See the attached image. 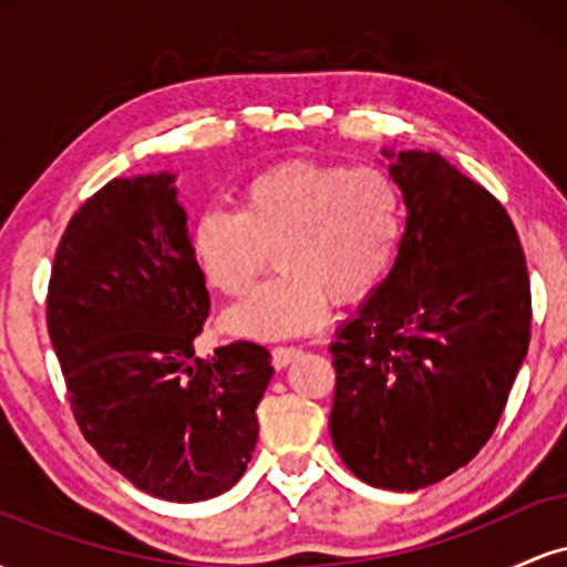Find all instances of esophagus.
Returning a JSON list of instances; mask_svg holds the SVG:
<instances>
[{"label":"esophagus","instance_id":"obj_1","mask_svg":"<svg viewBox=\"0 0 567 567\" xmlns=\"http://www.w3.org/2000/svg\"><path fill=\"white\" fill-rule=\"evenodd\" d=\"M298 354H301V349L298 347H275L271 349V362H275L277 370H282L288 368Z\"/></svg>","mask_w":567,"mask_h":567}]
</instances>
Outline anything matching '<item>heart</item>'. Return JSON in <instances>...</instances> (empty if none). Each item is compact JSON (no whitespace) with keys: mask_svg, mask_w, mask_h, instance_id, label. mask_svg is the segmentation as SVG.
<instances>
[{"mask_svg":"<svg viewBox=\"0 0 567 567\" xmlns=\"http://www.w3.org/2000/svg\"><path fill=\"white\" fill-rule=\"evenodd\" d=\"M402 237V192L386 167L285 162L250 181L239 210H207L194 256L210 288L239 298L269 266L277 275L226 311L224 328L282 341L322 322L328 301L365 298L386 277Z\"/></svg>","mask_w":567,"mask_h":567,"instance_id":"1","label":"heart"}]
</instances>
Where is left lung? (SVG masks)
Returning a JSON list of instances; mask_svg holds the SVG:
<instances>
[{
    "label": "left lung",
    "instance_id": "obj_1",
    "mask_svg": "<svg viewBox=\"0 0 567 567\" xmlns=\"http://www.w3.org/2000/svg\"><path fill=\"white\" fill-rule=\"evenodd\" d=\"M389 173L405 234L389 277L330 343V437L362 483L419 491L496 432L530 343V279L491 192L434 152H400Z\"/></svg>",
    "mask_w": 567,
    "mask_h": 567
}]
</instances>
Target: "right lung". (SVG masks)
Listing matches in <instances>:
<instances>
[{
    "label": "right lung",
    "mask_w": 567,
    "mask_h": 567,
    "mask_svg": "<svg viewBox=\"0 0 567 567\" xmlns=\"http://www.w3.org/2000/svg\"><path fill=\"white\" fill-rule=\"evenodd\" d=\"M210 315L173 175L109 181L69 220L48 330L84 440L138 491L178 504L237 483L258 440L271 354L194 341Z\"/></svg>",
    "instance_id": "right-lung-1"
}]
</instances>
